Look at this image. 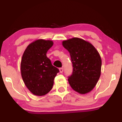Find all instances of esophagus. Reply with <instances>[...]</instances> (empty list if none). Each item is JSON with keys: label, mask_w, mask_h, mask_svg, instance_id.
Instances as JSON below:
<instances>
[{"label": "esophagus", "mask_w": 122, "mask_h": 122, "mask_svg": "<svg viewBox=\"0 0 122 122\" xmlns=\"http://www.w3.org/2000/svg\"><path fill=\"white\" fill-rule=\"evenodd\" d=\"M59 71L61 73H62L63 72V68H59Z\"/></svg>", "instance_id": "1"}]
</instances>
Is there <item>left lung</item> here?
Returning <instances> with one entry per match:
<instances>
[{
  "mask_svg": "<svg viewBox=\"0 0 122 122\" xmlns=\"http://www.w3.org/2000/svg\"><path fill=\"white\" fill-rule=\"evenodd\" d=\"M62 45L71 55L73 73L68 81L79 94L91 92L96 86L101 74V56L91 43L79 38L63 41Z\"/></svg>",
  "mask_w": 122,
  "mask_h": 122,
  "instance_id": "obj_1",
  "label": "left lung"
}]
</instances>
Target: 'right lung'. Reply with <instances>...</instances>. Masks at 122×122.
Masks as SVG:
<instances>
[{
  "label": "right lung",
  "mask_w": 122,
  "mask_h": 122,
  "mask_svg": "<svg viewBox=\"0 0 122 122\" xmlns=\"http://www.w3.org/2000/svg\"><path fill=\"white\" fill-rule=\"evenodd\" d=\"M53 45L52 41L38 39L28 45L23 54L21 77L28 89L36 96H44L51 91L59 71L46 55Z\"/></svg>",
  "instance_id": "obj_1"
}]
</instances>
